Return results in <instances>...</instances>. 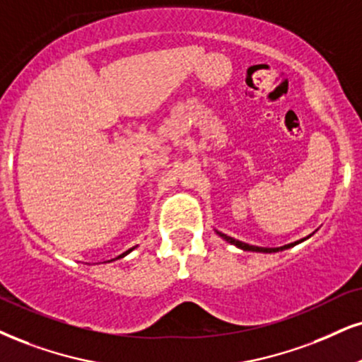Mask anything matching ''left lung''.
<instances>
[{
    "instance_id": "1",
    "label": "left lung",
    "mask_w": 362,
    "mask_h": 362,
    "mask_svg": "<svg viewBox=\"0 0 362 362\" xmlns=\"http://www.w3.org/2000/svg\"><path fill=\"white\" fill-rule=\"evenodd\" d=\"M216 233L220 235L223 240H226V242H228V243L235 245V247H238V248L245 250V252H263V253H275V252H282V250H287V248H292V247H296V245L302 243V242H304V240L309 238V236H307V238H302V240H298V242H293V243L284 245V247H279V248H263V247H255V245H248V243H243V242H240V240H235V238H231V236H228V235H225V233H220V231H216Z\"/></svg>"
}]
</instances>
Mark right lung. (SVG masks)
Segmentation results:
<instances>
[{"mask_svg":"<svg viewBox=\"0 0 362 362\" xmlns=\"http://www.w3.org/2000/svg\"><path fill=\"white\" fill-rule=\"evenodd\" d=\"M134 248H136V247H132V248H129V250H127V252H124V253H122V255H119V257H117V258H122V257H126V255H127V253H131V252H132V250H134ZM117 258H112V260H109V262H114V260H117Z\"/></svg>","mask_w":362,"mask_h":362,"instance_id":"right-lung-1","label":"right lung"}]
</instances>
